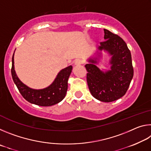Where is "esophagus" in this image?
<instances>
[{
	"label": "esophagus",
	"mask_w": 151,
	"mask_h": 151,
	"mask_svg": "<svg viewBox=\"0 0 151 151\" xmlns=\"http://www.w3.org/2000/svg\"><path fill=\"white\" fill-rule=\"evenodd\" d=\"M81 64H83V60L81 59H76L75 61V65H80Z\"/></svg>",
	"instance_id": "esophagus-1"
}]
</instances>
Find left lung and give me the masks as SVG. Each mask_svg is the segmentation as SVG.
Segmentation results:
<instances>
[{
    "label": "left lung",
    "instance_id": "obj_1",
    "mask_svg": "<svg viewBox=\"0 0 151 151\" xmlns=\"http://www.w3.org/2000/svg\"><path fill=\"white\" fill-rule=\"evenodd\" d=\"M104 41L98 47L100 51H107L111 56L109 61L111 69L105 72L96 66L98 57L89 58L85 65L88 73L86 81L92 95L97 100L110 103L123 96L133 77V67L131 51L122 38L109 30L104 29Z\"/></svg>",
    "mask_w": 151,
    "mask_h": 151
}]
</instances>
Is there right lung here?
Instances as JSON below:
<instances>
[{"instance_id":"add662e5","label":"right lung","mask_w":151,"mask_h":151,"mask_svg":"<svg viewBox=\"0 0 151 151\" xmlns=\"http://www.w3.org/2000/svg\"><path fill=\"white\" fill-rule=\"evenodd\" d=\"M14 54L12 58V77L20 93L25 100L30 103L42 106L54 105L63 100L67 91L68 79L72 72V66L61 70L53 83L48 87L37 90L29 88L18 78L14 70Z\"/></svg>"}]
</instances>
